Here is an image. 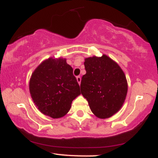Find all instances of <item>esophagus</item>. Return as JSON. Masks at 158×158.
Here are the masks:
<instances>
[{"instance_id":"obj_1","label":"esophagus","mask_w":158,"mask_h":158,"mask_svg":"<svg viewBox=\"0 0 158 158\" xmlns=\"http://www.w3.org/2000/svg\"><path fill=\"white\" fill-rule=\"evenodd\" d=\"M77 81H78V83H79V85H80V84H81V77H77Z\"/></svg>"}]
</instances>
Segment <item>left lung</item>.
Instances as JSON below:
<instances>
[{"mask_svg": "<svg viewBox=\"0 0 158 158\" xmlns=\"http://www.w3.org/2000/svg\"><path fill=\"white\" fill-rule=\"evenodd\" d=\"M86 73L81 80V94L96 117L107 119L121 109L128 93V82L119 65L106 54L85 59Z\"/></svg>", "mask_w": 158, "mask_h": 158, "instance_id": "1", "label": "left lung"}]
</instances>
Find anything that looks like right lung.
Returning a JSON list of instances; mask_svg holds the SVG:
<instances>
[{
    "mask_svg": "<svg viewBox=\"0 0 158 158\" xmlns=\"http://www.w3.org/2000/svg\"><path fill=\"white\" fill-rule=\"evenodd\" d=\"M29 89L38 109L53 119L66 115L81 94L73 68L61 57L43 61L32 72Z\"/></svg>",
    "mask_w": 158,
    "mask_h": 158,
    "instance_id": "right-lung-1",
    "label": "right lung"
}]
</instances>
